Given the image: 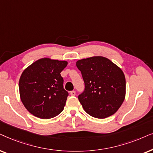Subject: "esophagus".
Instances as JSON below:
<instances>
[{"instance_id":"1","label":"esophagus","mask_w":153,"mask_h":153,"mask_svg":"<svg viewBox=\"0 0 153 153\" xmlns=\"http://www.w3.org/2000/svg\"><path fill=\"white\" fill-rule=\"evenodd\" d=\"M70 94L71 96H75V91H70Z\"/></svg>"}]
</instances>
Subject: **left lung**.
Instances as JSON below:
<instances>
[{
	"label": "left lung",
	"instance_id": "left-lung-1",
	"mask_svg": "<svg viewBox=\"0 0 153 153\" xmlns=\"http://www.w3.org/2000/svg\"><path fill=\"white\" fill-rule=\"evenodd\" d=\"M85 89L78 99L86 113L103 119L119 109L125 100L126 80L123 71L108 59L93 56L79 60Z\"/></svg>",
	"mask_w": 153,
	"mask_h": 153
}]
</instances>
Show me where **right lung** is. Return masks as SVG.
<instances>
[{"label": "right lung", "instance_id": "add662e5", "mask_svg": "<svg viewBox=\"0 0 153 153\" xmlns=\"http://www.w3.org/2000/svg\"><path fill=\"white\" fill-rule=\"evenodd\" d=\"M67 62L43 58L26 68L19 82L21 100L28 111L41 119L58 115L64 110L68 92L61 72Z\"/></svg>", "mask_w": 153, "mask_h": 153}]
</instances>
